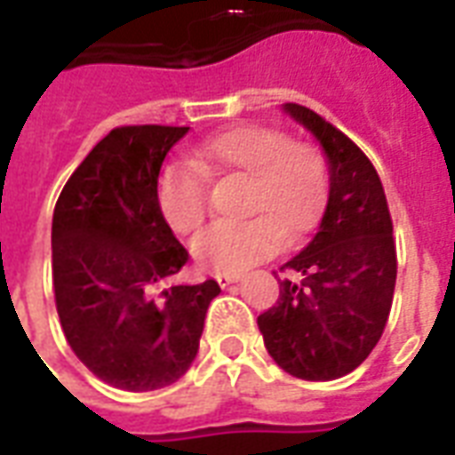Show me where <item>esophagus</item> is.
I'll return each instance as SVG.
<instances>
[{
  "label": "esophagus",
  "mask_w": 455,
  "mask_h": 455,
  "mask_svg": "<svg viewBox=\"0 0 455 455\" xmlns=\"http://www.w3.org/2000/svg\"><path fill=\"white\" fill-rule=\"evenodd\" d=\"M238 277L241 275H236V273H217V275H214V280H217L221 287H228L231 283H236Z\"/></svg>",
  "instance_id": "esophagus-1"
}]
</instances>
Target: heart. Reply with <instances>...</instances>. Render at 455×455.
I'll return each mask as SVG.
<instances>
[{
    "mask_svg": "<svg viewBox=\"0 0 455 455\" xmlns=\"http://www.w3.org/2000/svg\"><path fill=\"white\" fill-rule=\"evenodd\" d=\"M214 178H246L241 212L251 219L214 224L195 241L202 266L236 273L266 260L285 243H299L324 217L331 175L324 153L312 143H295L285 131L241 126L219 133L192 156V165H175L158 182V207L175 234L202 228Z\"/></svg>",
    "mask_w": 455,
    "mask_h": 455,
    "instance_id": "heart-1",
    "label": "heart"
}]
</instances>
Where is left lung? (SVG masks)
<instances>
[{
	"label": "left lung",
	"mask_w": 455,
	"mask_h": 455,
	"mask_svg": "<svg viewBox=\"0 0 455 455\" xmlns=\"http://www.w3.org/2000/svg\"><path fill=\"white\" fill-rule=\"evenodd\" d=\"M285 112L315 133L331 172L316 236L280 270L275 307L258 316L267 353L302 380H336L355 371L380 341L390 316L397 251L385 189L368 156L302 104Z\"/></svg>",
	"instance_id": "1"
}]
</instances>
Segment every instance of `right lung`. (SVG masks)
<instances>
[{
  "label": "right lung",
  "mask_w": 455,
  "mask_h": 455,
  "mask_svg": "<svg viewBox=\"0 0 455 455\" xmlns=\"http://www.w3.org/2000/svg\"><path fill=\"white\" fill-rule=\"evenodd\" d=\"M189 126H119L65 182L53 212V290L75 355L112 387L160 390L199 351L214 280L168 285L189 260L158 207L168 150Z\"/></svg>",
  "instance_id": "1"
}]
</instances>
